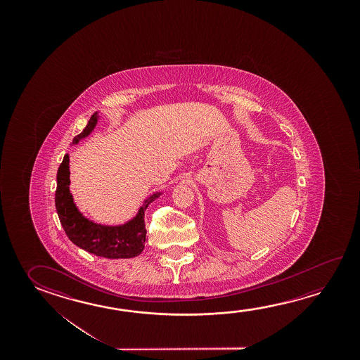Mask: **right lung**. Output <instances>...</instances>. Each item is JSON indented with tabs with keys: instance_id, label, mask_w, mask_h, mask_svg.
<instances>
[{
	"instance_id": "obj_1",
	"label": "right lung",
	"mask_w": 360,
	"mask_h": 360,
	"mask_svg": "<svg viewBox=\"0 0 360 360\" xmlns=\"http://www.w3.org/2000/svg\"><path fill=\"white\" fill-rule=\"evenodd\" d=\"M99 112L89 119L86 127L77 134L71 146L77 144L94 131L99 122ZM55 206L60 222L66 235L77 248H83L90 254L105 259H131L136 257L144 248L147 241V230L144 222V212L148 206L157 200L163 192H154L143 200L142 206L129 221L122 224H96L85 217L77 206L70 191V157L65 154L56 176Z\"/></svg>"
}]
</instances>
